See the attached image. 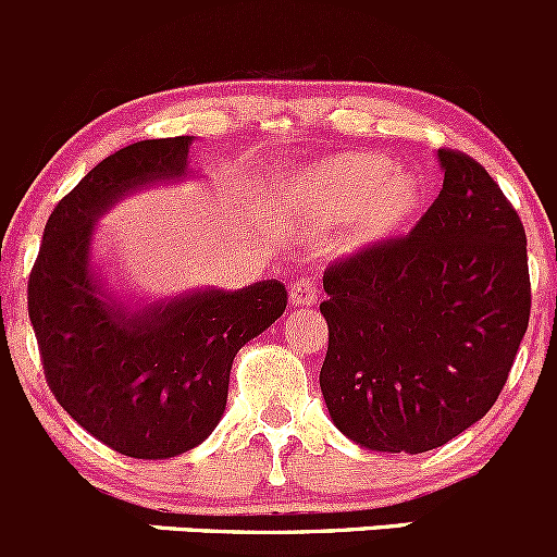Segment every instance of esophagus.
I'll return each instance as SVG.
<instances>
[{
    "label": "esophagus",
    "mask_w": 557,
    "mask_h": 557,
    "mask_svg": "<svg viewBox=\"0 0 557 557\" xmlns=\"http://www.w3.org/2000/svg\"><path fill=\"white\" fill-rule=\"evenodd\" d=\"M289 300L295 308H311L317 302V281L297 278L289 289Z\"/></svg>",
    "instance_id": "34e87169"
}]
</instances>
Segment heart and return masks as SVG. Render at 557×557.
<instances>
[{
	"mask_svg": "<svg viewBox=\"0 0 557 557\" xmlns=\"http://www.w3.org/2000/svg\"><path fill=\"white\" fill-rule=\"evenodd\" d=\"M281 202L311 224H349L355 244H373L404 230L425 202L414 173L393 170L384 153H335L286 181Z\"/></svg>",
	"mask_w": 557,
	"mask_h": 557,
	"instance_id": "1",
	"label": "heart"
}]
</instances>
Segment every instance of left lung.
<instances>
[{
    "mask_svg": "<svg viewBox=\"0 0 557 557\" xmlns=\"http://www.w3.org/2000/svg\"><path fill=\"white\" fill-rule=\"evenodd\" d=\"M444 186L417 227L324 271V404L344 436L420 455L498 400L531 317L525 230L487 170L438 148Z\"/></svg>",
    "mask_w": 557,
    "mask_h": 557,
    "instance_id": "1",
    "label": "left lung"
}]
</instances>
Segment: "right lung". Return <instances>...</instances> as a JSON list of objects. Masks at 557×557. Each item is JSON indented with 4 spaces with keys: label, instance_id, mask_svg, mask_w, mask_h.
Returning <instances> with one entry per match:
<instances>
[{
    "label": "right lung",
    "instance_id": "right-lung-1",
    "mask_svg": "<svg viewBox=\"0 0 557 557\" xmlns=\"http://www.w3.org/2000/svg\"><path fill=\"white\" fill-rule=\"evenodd\" d=\"M191 137L119 148L59 200L29 276V319L53 398L94 438L137 460L189 453L227 406L230 368L286 308L276 278L129 308L91 268L94 222L137 186L189 173Z\"/></svg>",
    "mask_w": 557,
    "mask_h": 557
}]
</instances>
